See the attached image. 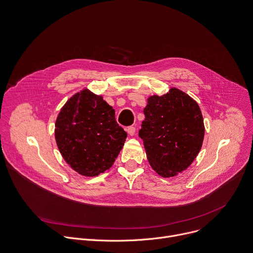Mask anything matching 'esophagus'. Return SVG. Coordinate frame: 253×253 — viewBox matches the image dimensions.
<instances>
[{"mask_svg": "<svg viewBox=\"0 0 253 253\" xmlns=\"http://www.w3.org/2000/svg\"><path fill=\"white\" fill-rule=\"evenodd\" d=\"M126 131L127 133L130 135V136H133L135 134V131H136V128L134 126H130V127H127L126 128Z\"/></svg>", "mask_w": 253, "mask_h": 253, "instance_id": "1", "label": "esophagus"}]
</instances>
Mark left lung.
Listing matches in <instances>:
<instances>
[{
  "instance_id": "8db88e82",
  "label": "left lung",
  "mask_w": 253,
  "mask_h": 253,
  "mask_svg": "<svg viewBox=\"0 0 253 253\" xmlns=\"http://www.w3.org/2000/svg\"><path fill=\"white\" fill-rule=\"evenodd\" d=\"M144 115L139 136L153 170L164 178L186 170L204 139L203 117L197 102L173 87L162 96H150Z\"/></svg>"
}]
</instances>
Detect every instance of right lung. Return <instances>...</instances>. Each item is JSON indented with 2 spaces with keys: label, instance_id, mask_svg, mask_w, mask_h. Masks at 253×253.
Here are the masks:
<instances>
[{
  "label": "right lung",
  "instance_id": "obj_1",
  "mask_svg": "<svg viewBox=\"0 0 253 253\" xmlns=\"http://www.w3.org/2000/svg\"><path fill=\"white\" fill-rule=\"evenodd\" d=\"M127 137L115 119V110L89 89L72 96L61 108L55 123L58 149L69 166L93 177L113 164Z\"/></svg>",
  "mask_w": 253,
  "mask_h": 253
}]
</instances>
